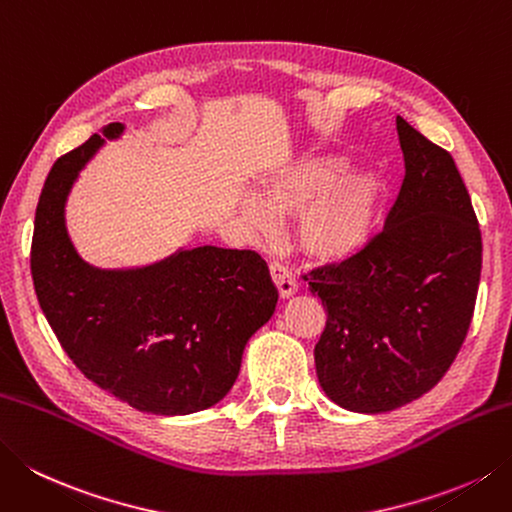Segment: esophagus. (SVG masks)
Wrapping results in <instances>:
<instances>
[{"mask_svg": "<svg viewBox=\"0 0 512 512\" xmlns=\"http://www.w3.org/2000/svg\"><path fill=\"white\" fill-rule=\"evenodd\" d=\"M270 277H273V282L279 290V297L282 299H288L297 293V282H295L293 273H290V270L284 268L282 264H277V262L270 264Z\"/></svg>", "mask_w": 512, "mask_h": 512, "instance_id": "34e87169", "label": "esophagus"}]
</instances>
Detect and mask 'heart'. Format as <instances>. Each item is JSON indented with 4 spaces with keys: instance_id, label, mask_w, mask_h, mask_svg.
<instances>
[{
    "instance_id": "heart-1",
    "label": "heart",
    "mask_w": 512,
    "mask_h": 512,
    "mask_svg": "<svg viewBox=\"0 0 512 512\" xmlns=\"http://www.w3.org/2000/svg\"><path fill=\"white\" fill-rule=\"evenodd\" d=\"M346 168L348 159L335 153L290 159L259 182L257 197L239 202V213L253 230H270L275 217L297 215V248L317 264H346L373 242L384 195L373 168Z\"/></svg>"
}]
</instances>
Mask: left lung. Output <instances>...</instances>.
<instances>
[{
	"instance_id": "obj_1",
	"label": "left lung",
	"mask_w": 512,
	"mask_h": 512,
	"mask_svg": "<svg viewBox=\"0 0 512 512\" xmlns=\"http://www.w3.org/2000/svg\"><path fill=\"white\" fill-rule=\"evenodd\" d=\"M406 175L384 233L362 255L306 277L326 308L319 386L353 413H388L437 386L473 319L482 235L444 148L397 117Z\"/></svg>"
}]
</instances>
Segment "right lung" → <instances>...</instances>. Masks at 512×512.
<instances>
[{
	"label": "right lung",
	"mask_w": 512,
	"mask_h": 512,
	"mask_svg": "<svg viewBox=\"0 0 512 512\" xmlns=\"http://www.w3.org/2000/svg\"><path fill=\"white\" fill-rule=\"evenodd\" d=\"M124 133V124H106L50 168L30 248L35 293L90 382L142 413H199L230 393L248 339L273 317L279 295L255 250L179 246L130 268H99L77 253L68 197L99 150Z\"/></svg>",
	"instance_id": "obj_1"
}]
</instances>
